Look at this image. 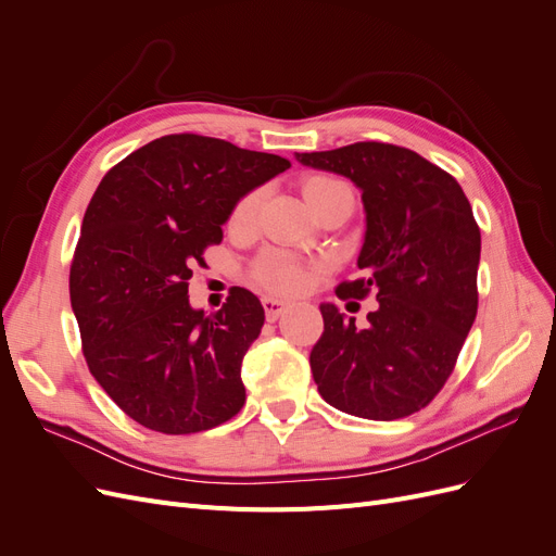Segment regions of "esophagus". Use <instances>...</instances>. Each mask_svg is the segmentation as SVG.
<instances>
[{
	"label": "esophagus",
	"mask_w": 556,
	"mask_h": 556,
	"mask_svg": "<svg viewBox=\"0 0 556 556\" xmlns=\"http://www.w3.org/2000/svg\"><path fill=\"white\" fill-rule=\"evenodd\" d=\"M262 306H264V313H266V319L268 323H274V319H278L285 311H288V301H280L276 296H264L262 299Z\"/></svg>",
	"instance_id": "1"
}]
</instances>
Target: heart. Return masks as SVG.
I'll return each instance as SVG.
<instances>
[{"label": "heart", "instance_id": "b5f03b06", "mask_svg": "<svg viewBox=\"0 0 556 556\" xmlns=\"http://www.w3.org/2000/svg\"><path fill=\"white\" fill-rule=\"evenodd\" d=\"M348 190L345 182L329 178V176H313L304 182V197L308 201V206L315 211L323 201L336 192ZM264 201V190H252L245 197H241L233 206L229 215V227L231 229H248L252 223L257 220L260 206ZM250 276L255 282L264 285V288L282 292V294H294L299 290H304V285L311 278V268L306 264H301L296 257L288 255L282 250H268L257 262L252 264Z\"/></svg>", "mask_w": 556, "mask_h": 556}]
</instances>
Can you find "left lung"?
<instances>
[{
    "label": "left lung",
    "instance_id": "left-lung-1",
    "mask_svg": "<svg viewBox=\"0 0 556 556\" xmlns=\"http://www.w3.org/2000/svg\"><path fill=\"white\" fill-rule=\"evenodd\" d=\"M313 169L362 190L364 278L339 299L376 294L368 325L355 327L323 304L325 331L311 352L317 392L329 406L366 419L408 417L443 390L478 313L480 227L462 185L408 148L359 141L296 153Z\"/></svg>",
    "mask_w": 556,
    "mask_h": 556
}]
</instances>
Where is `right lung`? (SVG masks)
<instances>
[{
    "label": "right lung",
    "instance_id": "obj_1",
    "mask_svg": "<svg viewBox=\"0 0 556 556\" xmlns=\"http://www.w3.org/2000/svg\"><path fill=\"white\" fill-rule=\"evenodd\" d=\"M280 155L199 134L134 150L94 190L70 271L90 374L134 422L197 433L245 403L241 362L264 325L260 299L231 288L220 311L188 301L192 268L223 241L237 201L290 169Z\"/></svg>",
    "mask_w": 556,
    "mask_h": 556
}]
</instances>
